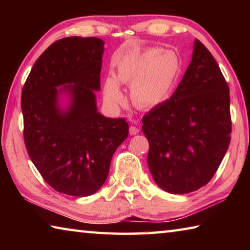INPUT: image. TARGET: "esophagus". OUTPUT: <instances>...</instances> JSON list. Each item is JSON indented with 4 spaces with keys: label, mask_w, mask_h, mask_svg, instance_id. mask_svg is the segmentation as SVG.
<instances>
[{
    "label": "esophagus",
    "mask_w": 250,
    "mask_h": 250,
    "mask_svg": "<svg viewBox=\"0 0 250 250\" xmlns=\"http://www.w3.org/2000/svg\"><path fill=\"white\" fill-rule=\"evenodd\" d=\"M139 131H140V129H139L138 126H135V125H131V126H130V129H129V132H130V134H131V135L138 134V133H139Z\"/></svg>",
    "instance_id": "obj_1"
}]
</instances>
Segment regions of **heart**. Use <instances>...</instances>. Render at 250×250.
I'll return each mask as SVG.
<instances>
[{
  "label": "heart",
  "mask_w": 250,
  "mask_h": 250,
  "mask_svg": "<svg viewBox=\"0 0 250 250\" xmlns=\"http://www.w3.org/2000/svg\"><path fill=\"white\" fill-rule=\"evenodd\" d=\"M175 54L158 47L133 49L125 53L117 65V75H109L104 83V99L117 105L125 101L120 83L131 84L135 105L147 109L163 104L171 96L180 75Z\"/></svg>",
  "instance_id": "b5f03b06"
}]
</instances>
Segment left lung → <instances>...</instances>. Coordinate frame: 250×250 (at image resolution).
<instances>
[{"instance_id":"8db88e82","label":"left lung","mask_w":250,"mask_h":250,"mask_svg":"<svg viewBox=\"0 0 250 250\" xmlns=\"http://www.w3.org/2000/svg\"><path fill=\"white\" fill-rule=\"evenodd\" d=\"M229 87L213 55L195 40L192 62L170 99L142 118L155 183L186 194L211 180L230 142Z\"/></svg>"}]
</instances>
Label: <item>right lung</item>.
<instances>
[{"label":"right lung","instance_id":"right-lung-1","mask_svg":"<svg viewBox=\"0 0 250 250\" xmlns=\"http://www.w3.org/2000/svg\"><path fill=\"white\" fill-rule=\"evenodd\" d=\"M104 44L97 37L56 41L35 62L22 90L27 153L47 184L66 195L98 191L113 153L129 134L125 119L97 111L94 90L100 89ZM59 85L64 87L57 90ZM62 91L72 97L67 112L58 108Z\"/></svg>","mask_w":250,"mask_h":250}]
</instances>
